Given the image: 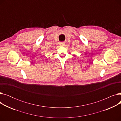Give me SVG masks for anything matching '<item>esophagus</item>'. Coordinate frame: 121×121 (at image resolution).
<instances>
[{
  "label": "esophagus",
  "mask_w": 121,
  "mask_h": 121,
  "mask_svg": "<svg viewBox=\"0 0 121 121\" xmlns=\"http://www.w3.org/2000/svg\"><path fill=\"white\" fill-rule=\"evenodd\" d=\"M65 42H61V43H60V46H64V45H65Z\"/></svg>",
  "instance_id": "34e87169"
}]
</instances>
